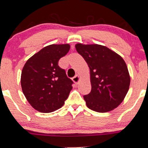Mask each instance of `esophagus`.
Wrapping results in <instances>:
<instances>
[{"label": "esophagus", "instance_id": "1", "mask_svg": "<svg viewBox=\"0 0 148 148\" xmlns=\"http://www.w3.org/2000/svg\"><path fill=\"white\" fill-rule=\"evenodd\" d=\"M72 80H73V81H74V82L75 84H78V82H79V81H80V76H78V75H76L75 76H74V78H72Z\"/></svg>", "mask_w": 148, "mask_h": 148}]
</instances>
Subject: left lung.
Here are the masks:
<instances>
[{
  "label": "left lung",
  "instance_id": "1",
  "mask_svg": "<svg viewBox=\"0 0 148 148\" xmlns=\"http://www.w3.org/2000/svg\"><path fill=\"white\" fill-rule=\"evenodd\" d=\"M90 69L91 91L84 95L86 106L97 112L117 108L129 90L131 78L123 58L100 45H75Z\"/></svg>",
  "mask_w": 148,
  "mask_h": 148
}]
</instances>
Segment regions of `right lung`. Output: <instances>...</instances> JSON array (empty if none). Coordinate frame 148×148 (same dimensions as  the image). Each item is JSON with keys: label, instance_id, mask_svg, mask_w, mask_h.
I'll return each instance as SVG.
<instances>
[{"label": "right lung", "instance_id": "right-lung-1", "mask_svg": "<svg viewBox=\"0 0 148 148\" xmlns=\"http://www.w3.org/2000/svg\"><path fill=\"white\" fill-rule=\"evenodd\" d=\"M69 44L51 45L25 63L21 75L22 91L37 111L49 113L62 108L72 90L73 81L58 62L68 53Z\"/></svg>", "mask_w": 148, "mask_h": 148}]
</instances>
